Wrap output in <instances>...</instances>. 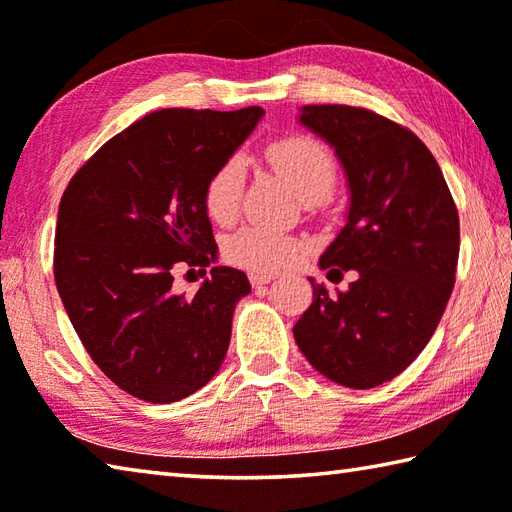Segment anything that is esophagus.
<instances>
[{
  "mask_svg": "<svg viewBox=\"0 0 512 512\" xmlns=\"http://www.w3.org/2000/svg\"><path fill=\"white\" fill-rule=\"evenodd\" d=\"M272 281H274V274H263V272L249 274V283L254 285V288H263L265 283H272Z\"/></svg>",
  "mask_w": 512,
  "mask_h": 512,
  "instance_id": "obj_1",
  "label": "esophagus"
}]
</instances>
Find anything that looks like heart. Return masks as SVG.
Returning <instances> with one entry per match:
<instances>
[{
  "mask_svg": "<svg viewBox=\"0 0 512 512\" xmlns=\"http://www.w3.org/2000/svg\"><path fill=\"white\" fill-rule=\"evenodd\" d=\"M274 168L288 179L303 200H321L337 182V161L324 143L308 134H290L276 139L267 148ZM245 166L231 157L213 170L204 186V209L213 220L227 222L238 211ZM308 251V242L290 233H281L265 224H245L227 240V256L254 272L272 274L285 270Z\"/></svg>",
  "mask_w": 512,
  "mask_h": 512,
  "instance_id": "1",
  "label": "heart"
}]
</instances>
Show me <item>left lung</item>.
<instances>
[{
    "mask_svg": "<svg viewBox=\"0 0 512 512\" xmlns=\"http://www.w3.org/2000/svg\"><path fill=\"white\" fill-rule=\"evenodd\" d=\"M299 121L335 148L351 191L344 229L319 267L355 270L357 279L337 297L310 279L315 292L294 339L328 380L373 389L416 360L443 317L459 263V211L411 130L351 105H306Z\"/></svg>",
    "mask_w": 512,
    "mask_h": 512,
    "instance_id": "8db88e82",
    "label": "left lung"
}]
</instances>
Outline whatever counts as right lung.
Masks as SVG:
<instances>
[{
	"mask_svg": "<svg viewBox=\"0 0 512 512\" xmlns=\"http://www.w3.org/2000/svg\"><path fill=\"white\" fill-rule=\"evenodd\" d=\"M263 114L258 105L150 112L103 143L62 193L53 249L62 306L98 369L134 398L191 396L227 355L233 310L251 292L245 272L213 267L193 297L173 290V274L218 256L206 179Z\"/></svg>",
	"mask_w": 512,
	"mask_h": 512,
	"instance_id": "1",
	"label": "right lung"
}]
</instances>
